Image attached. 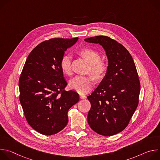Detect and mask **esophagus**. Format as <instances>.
<instances>
[{
    "mask_svg": "<svg viewBox=\"0 0 160 160\" xmlns=\"http://www.w3.org/2000/svg\"><path fill=\"white\" fill-rule=\"evenodd\" d=\"M87 97H86V96L85 95H84V94H80V98L81 99H85Z\"/></svg>",
    "mask_w": 160,
    "mask_h": 160,
    "instance_id": "34e87169",
    "label": "esophagus"
}]
</instances>
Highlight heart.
<instances>
[{"label":"heart","instance_id":"obj_1","mask_svg":"<svg viewBox=\"0 0 160 160\" xmlns=\"http://www.w3.org/2000/svg\"><path fill=\"white\" fill-rule=\"evenodd\" d=\"M79 54L90 64V72L97 78L100 79L106 73L108 64L104 61H101V56L98 52L90 48H83ZM72 58L70 55H64L60 61L62 71L67 75L72 73ZM94 85V78L92 75H78L73 78L70 82V87L80 94H85L92 88Z\"/></svg>","mask_w":160,"mask_h":160}]
</instances>
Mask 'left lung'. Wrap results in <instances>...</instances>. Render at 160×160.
<instances>
[{"label":"left lung","mask_w":160,"mask_h":160,"mask_svg":"<svg viewBox=\"0 0 160 160\" xmlns=\"http://www.w3.org/2000/svg\"><path fill=\"white\" fill-rule=\"evenodd\" d=\"M99 43L106 52V75L87 99L91 108L89 126L96 133L111 136L123 130L138 106L141 85L133 58L121 43L106 36L85 38Z\"/></svg>","instance_id":"left-lung-1"}]
</instances>
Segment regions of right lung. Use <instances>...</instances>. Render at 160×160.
Returning <instances> with one entry per match:
<instances>
[{
  "label": "right lung",
  "instance_id": "1",
  "mask_svg": "<svg viewBox=\"0 0 160 160\" xmlns=\"http://www.w3.org/2000/svg\"><path fill=\"white\" fill-rule=\"evenodd\" d=\"M51 38L42 42L28 55L19 80V101L28 124L38 133L51 135L68 122V111L79 101L67 83L60 66L64 52L78 40Z\"/></svg>",
  "mask_w": 160,
  "mask_h": 160
}]
</instances>
